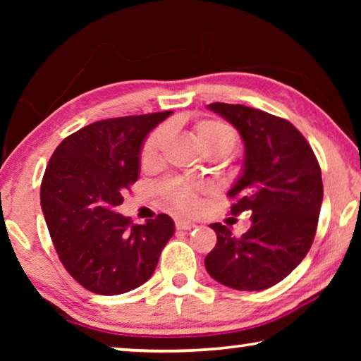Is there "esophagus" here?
I'll list each match as a JSON object with an SVG mask.
<instances>
[{
  "label": "esophagus",
  "mask_w": 361,
  "mask_h": 361,
  "mask_svg": "<svg viewBox=\"0 0 361 361\" xmlns=\"http://www.w3.org/2000/svg\"><path fill=\"white\" fill-rule=\"evenodd\" d=\"M175 226H176V231H189L195 228V224L192 221H189V219H183V218L176 219Z\"/></svg>",
  "instance_id": "esophagus-1"
}]
</instances>
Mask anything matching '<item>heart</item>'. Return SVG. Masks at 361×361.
<instances>
[{
    "label": "heart",
    "mask_w": 361,
    "mask_h": 361,
    "mask_svg": "<svg viewBox=\"0 0 361 361\" xmlns=\"http://www.w3.org/2000/svg\"><path fill=\"white\" fill-rule=\"evenodd\" d=\"M194 138L197 142L199 148L204 151V154H219L224 156L235 148L237 137L235 132L228 124L213 119L199 121L194 127ZM167 140L166 127H159L151 135L146 138L142 148V164L145 167L152 166L157 162L164 143ZM162 192L167 200L176 209L181 210H194L197 205L195 192L192 186L186 185L183 181H167L162 185Z\"/></svg>",
    "instance_id": "1"
}]
</instances>
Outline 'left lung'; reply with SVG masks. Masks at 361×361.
I'll return each instance as SVG.
<instances>
[{
  "instance_id": "8db88e82",
  "label": "left lung",
  "mask_w": 361,
  "mask_h": 361,
  "mask_svg": "<svg viewBox=\"0 0 361 361\" xmlns=\"http://www.w3.org/2000/svg\"><path fill=\"white\" fill-rule=\"evenodd\" d=\"M239 130L243 169L228 195L231 215L252 212L250 229L235 237L213 223L216 245L205 269L216 282L240 291L271 288L304 259L312 245L323 200L322 170L302 133L261 109L210 103Z\"/></svg>"
}]
</instances>
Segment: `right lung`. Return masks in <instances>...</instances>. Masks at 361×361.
<instances>
[{
  "label": "right lung",
  "instance_id": "right-lung-1",
  "mask_svg": "<svg viewBox=\"0 0 361 361\" xmlns=\"http://www.w3.org/2000/svg\"><path fill=\"white\" fill-rule=\"evenodd\" d=\"M172 111L99 121L57 146L41 183V209L59 258L85 290L122 295L148 280L175 232L166 213L132 224L116 212L140 175L148 133Z\"/></svg>",
  "mask_w": 361,
  "mask_h": 361
}]
</instances>
